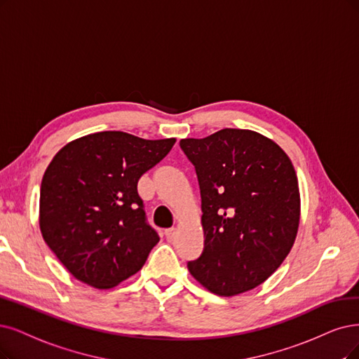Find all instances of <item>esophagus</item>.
Returning a JSON list of instances; mask_svg holds the SVG:
<instances>
[{
    "label": "esophagus",
    "instance_id": "obj_1",
    "mask_svg": "<svg viewBox=\"0 0 359 359\" xmlns=\"http://www.w3.org/2000/svg\"><path fill=\"white\" fill-rule=\"evenodd\" d=\"M165 238L167 240H172V238L176 236V233H177V229L176 228H168V229H165Z\"/></svg>",
    "mask_w": 359,
    "mask_h": 359
}]
</instances>
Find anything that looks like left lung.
Instances as JSON below:
<instances>
[{
	"instance_id": "obj_1",
	"label": "left lung",
	"mask_w": 359,
	"mask_h": 359,
	"mask_svg": "<svg viewBox=\"0 0 359 359\" xmlns=\"http://www.w3.org/2000/svg\"><path fill=\"white\" fill-rule=\"evenodd\" d=\"M201 189L204 251L188 269L210 293L232 297L264 283L296 241L300 191L288 155L253 130L182 139Z\"/></svg>"
}]
</instances>
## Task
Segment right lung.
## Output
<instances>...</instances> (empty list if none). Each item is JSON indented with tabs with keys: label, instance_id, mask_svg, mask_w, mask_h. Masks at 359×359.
Returning a JSON list of instances; mask_svg holds the SVG:
<instances>
[{
	"label": "right lung",
	"instance_id": "obj_1",
	"mask_svg": "<svg viewBox=\"0 0 359 359\" xmlns=\"http://www.w3.org/2000/svg\"><path fill=\"white\" fill-rule=\"evenodd\" d=\"M175 143L99 131L53 156L39 192V231L76 280L109 290L142 269L159 236L144 222L137 182Z\"/></svg>",
	"mask_w": 359,
	"mask_h": 359
}]
</instances>
